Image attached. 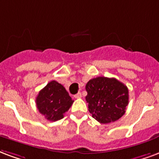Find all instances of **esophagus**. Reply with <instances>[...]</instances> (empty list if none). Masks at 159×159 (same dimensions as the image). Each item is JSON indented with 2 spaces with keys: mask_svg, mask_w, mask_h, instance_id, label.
I'll return each instance as SVG.
<instances>
[{
  "mask_svg": "<svg viewBox=\"0 0 159 159\" xmlns=\"http://www.w3.org/2000/svg\"><path fill=\"white\" fill-rule=\"evenodd\" d=\"M74 98H82V93H76V94H75L74 95Z\"/></svg>",
  "mask_w": 159,
  "mask_h": 159,
  "instance_id": "1",
  "label": "esophagus"
}]
</instances>
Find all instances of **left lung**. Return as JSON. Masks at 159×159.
I'll return each mask as SVG.
<instances>
[{
	"mask_svg": "<svg viewBox=\"0 0 159 159\" xmlns=\"http://www.w3.org/2000/svg\"><path fill=\"white\" fill-rule=\"evenodd\" d=\"M86 101L93 117L102 124L118 120L129 103L126 86L116 78L98 76L86 84Z\"/></svg>",
	"mask_w": 159,
	"mask_h": 159,
	"instance_id": "left-lung-1",
	"label": "left lung"
}]
</instances>
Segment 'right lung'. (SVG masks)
<instances>
[{
  "label": "right lung",
  "instance_id": "obj_1",
  "mask_svg": "<svg viewBox=\"0 0 159 159\" xmlns=\"http://www.w3.org/2000/svg\"><path fill=\"white\" fill-rule=\"evenodd\" d=\"M73 102L66 89L56 81L50 82L41 89L36 98L39 111L50 121L63 118Z\"/></svg>",
  "mask_w": 159,
  "mask_h": 159
}]
</instances>
